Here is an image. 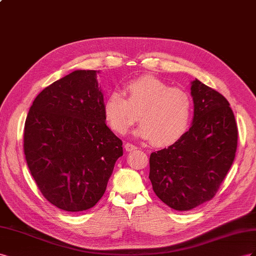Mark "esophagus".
Returning a JSON list of instances; mask_svg holds the SVG:
<instances>
[{"instance_id":"obj_1","label":"esophagus","mask_w":256,"mask_h":256,"mask_svg":"<svg viewBox=\"0 0 256 256\" xmlns=\"http://www.w3.org/2000/svg\"><path fill=\"white\" fill-rule=\"evenodd\" d=\"M124 148H126V150L128 152H132V151H134V150L137 149L136 146H134L133 144H130V142H126V144H124Z\"/></svg>"}]
</instances>
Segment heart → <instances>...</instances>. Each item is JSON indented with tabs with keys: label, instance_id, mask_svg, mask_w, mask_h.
<instances>
[{
	"label": "heart",
	"instance_id": "heart-1",
	"mask_svg": "<svg viewBox=\"0 0 256 256\" xmlns=\"http://www.w3.org/2000/svg\"><path fill=\"white\" fill-rule=\"evenodd\" d=\"M124 93L126 98L118 91L112 92L103 104L105 121L114 132H126L137 121L136 114L142 126L135 135L160 147L176 142L186 132L192 100L186 91L156 77L142 76L128 82Z\"/></svg>",
	"mask_w": 256,
	"mask_h": 256
}]
</instances>
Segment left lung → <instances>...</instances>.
Returning a JSON list of instances; mask_svg holds the SVG:
<instances>
[{
    "label": "left lung",
    "instance_id": "left-lung-1",
    "mask_svg": "<svg viewBox=\"0 0 256 256\" xmlns=\"http://www.w3.org/2000/svg\"><path fill=\"white\" fill-rule=\"evenodd\" d=\"M192 126L179 140L151 153L149 179L158 198L188 211L216 195L235 158L238 130L230 103L221 93L191 82Z\"/></svg>",
    "mask_w": 256,
    "mask_h": 256
}]
</instances>
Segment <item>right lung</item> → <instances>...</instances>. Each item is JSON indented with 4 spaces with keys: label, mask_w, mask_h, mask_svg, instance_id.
<instances>
[{
    "label": "right lung",
    "mask_w": 256,
    "mask_h": 256,
    "mask_svg": "<svg viewBox=\"0 0 256 256\" xmlns=\"http://www.w3.org/2000/svg\"><path fill=\"white\" fill-rule=\"evenodd\" d=\"M98 72L77 70L45 88L24 124V154L36 184L70 212L96 205L123 156L122 140L105 123Z\"/></svg>",
    "instance_id": "1"
}]
</instances>
